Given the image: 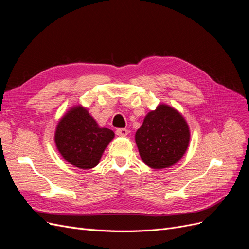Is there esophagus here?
<instances>
[{
  "label": "esophagus",
  "mask_w": 249,
  "mask_h": 249,
  "mask_svg": "<svg viewBox=\"0 0 249 249\" xmlns=\"http://www.w3.org/2000/svg\"><path fill=\"white\" fill-rule=\"evenodd\" d=\"M127 134H129V131H127L126 129H117L116 130V135L119 137H125Z\"/></svg>",
  "instance_id": "esophagus-1"
}]
</instances>
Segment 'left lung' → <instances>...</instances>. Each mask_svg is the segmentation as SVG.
Here are the masks:
<instances>
[{"label": "left lung", "mask_w": 249, "mask_h": 249, "mask_svg": "<svg viewBox=\"0 0 249 249\" xmlns=\"http://www.w3.org/2000/svg\"><path fill=\"white\" fill-rule=\"evenodd\" d=\"M190 127L176 108L159 104L149 111L135 134L139 155L154 169L176 165L186 154L190 143Z\"/></svg>", "instance_id": "1"}]
</instances>
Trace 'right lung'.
Wrapping results in <instances>:
<instances>
[{"label": "right lung", "mask_w": 249, "mask_h": 249, "mask_svg": "<svg viewBox=\"0 0 249 249\" xmlns=\"http://www.w3.org/2000/svg\"><path fill=\"white\" fill-rule=\"evenodd\" d=\"M114 137V132L100 126L88 109L78 104L59 119L54 141L67 163L80 169H91L100 163L105 149Z\"/></svg>", "instance_id": "1"}]
</instances>
